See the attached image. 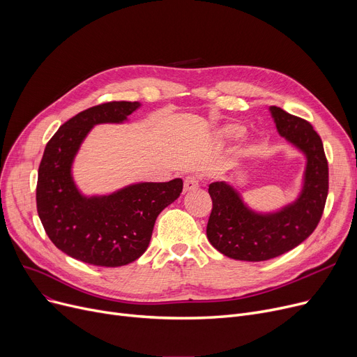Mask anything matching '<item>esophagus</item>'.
Instances as JSON below:
<instances>
[{
	"label": "esophagus",
	"mask_w": 357,
	"mask_h": 357,
	"mask_svg": "<svg viewBox=\"0 0 357 357\" xmlns=\"http://www.w3.org/2000/svg\"><path fill=\"white\" fill-rule=\"evenodd\" d=\"M199 186V178L197 175H191V176H186L185 182H183V190L185 191H192Z\"/></svg>",
	"instance_id": "1"
}]
</instances>
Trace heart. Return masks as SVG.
I'll return each mask as SVG.
<instances>
[{
    "label": "heart",
    "instance_id": "heart-1",
    "mask_svg": "<svg viewBox=\"0 0 357 357\" xmlns=\"http://www.w3.org/2000/svg\"><path fill=\"white\" fill-rule=\"evenodd\" d=\"M222 137H226L227 140H236L240 139L243 135H245V128L240 126H227L221 130Z\"/></svg>",
    "mask_w": 357,
    "mask_h": 357
}]
</instances>
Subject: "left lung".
I'll return each instance as SVG.
<instances>
[{
    "mask_svg": "<svg viewBox=\"0 0 357 357\" xmlns=\"http://www.w3.org/2000/svg\"><path fill=\"white\" fill-rule=\"evenodd\" d=\"M271 112L279 135L307 156L304 186L285 208L259 214L243 204L229 183H210L213 210L207 237L220 253L236 260H269L301 245L320 222L328 194V163L321 137L304 119L275 105Z\"/></svg>",
    "mask_w": 357,
    "mask_h": 357,
    "instance_id": "8db88e82",
    "label": "left lung"
}]
</instances>
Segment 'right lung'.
Segmentation results:
<instances>
[{
  "instance_id": "1",
  "label": "right lung",
  "mask_w": 357,
  "mask_h": 357,
  "mask_svg": "<svg viewBox=\"0 0 357 357\" xmlns=\"http://www.w3.org/2000/svg\"><path fill=\"white\" fill-rule=\"evenodd\" d=\"M140 107L111 101L68 120L47 142L36 186L37 213L53 245L93 266L131 264L147 249L158 215L182 192V179L142 182L102 197H84L70 167L92 126L123 123Z\"/></svg>"
}]
</instances>
